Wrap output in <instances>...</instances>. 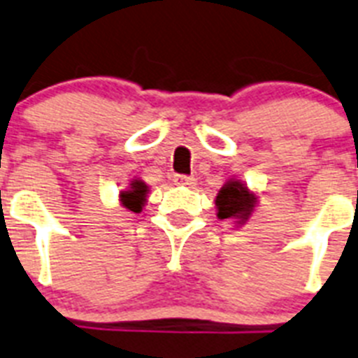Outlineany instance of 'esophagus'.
<instances>
[{
    "mask_svg": "<svg viewBox=\"0 0 358 358\" xmlns=\"http://www.w3.org/2000/svg\"><path fill=\"white\" fill-rule=\"evenodd\" d=\"M173 180L176 185H187V187H193L196 184V180L193 176H187V174H174Z\"/></svg>",
    "mask_w": 358,
    "mask_h": 358,
    "instance_id": "1",
    "label": "esophagus"
}]
</instances>
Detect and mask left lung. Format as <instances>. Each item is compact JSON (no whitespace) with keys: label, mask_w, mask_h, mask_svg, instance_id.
Masks as SVG:
<instances>
[{"label":"left lung","mask_w":358,"mask_h":358,"mask_svg":"<svg viewBox=\"0 0 358 358\" xmlns=\"http://www.w3.org/2000/svg\"><path fill=\"white\" fill-rule=\"evenodd\" d=\"M216 209H218V218H236L238 224H245L251 216L257 203L255 196L248 187L238 180H229L224 187L218 191L216 196Z\"/></svg>","instance_id":"left-lung-1"}]
</instances>
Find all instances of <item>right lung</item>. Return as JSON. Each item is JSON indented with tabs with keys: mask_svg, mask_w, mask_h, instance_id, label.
Segmentation results:
<instances>
[{
	"mask_svg": "<svg viewBox=\"0 0 358 358\" xmlns=\"http://www.w3.org/2000/svg\"><path fill=\"white\" fill-rule=\"evenodd\" d=\"M147 191H149V187L143 184L142 180H133V182H131V187H129L127 191H122V193H120L122 206L127 207L129 211L140 213L142 211L143 203H145Z\"/></svg>",
	"mask_w": 358,
	"mask_h": 358,
	"instance_id": "obj_1",
	"label": "right lung"
}]
</instances>
